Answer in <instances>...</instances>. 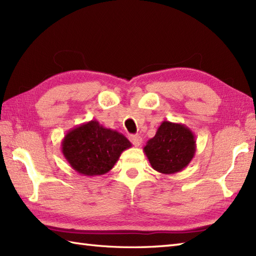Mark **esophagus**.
<instances>
[{
  "mask_svg": "<svg viewBox=\"0 0 256 256\" xmlns=\"http://www.w3.org/2000/svg\"><path fill=\"white\" fill-rule=\"evenodd\" d=\"M130 140H131L132 144L134 146H136V148L142 144V138H140V135H131V136H130Z\"/></svg>",
  "mask_w": 256,
  "mask_h": 256,
  "instance_id": "obj_1",
  "label": "esophagus"
}]
</instances>
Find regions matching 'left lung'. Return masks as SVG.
Segmentation results:
<instances>
[{
    "label": "left lung",
    "mask_w": 256,
    "mask_h": 256,
    "mask_svg": "<svg viewBox=\"0 0 256 256\" xmlns=\"http://www.w3.org/2000/svg\"><path fill=\"white\" fill-rule=\"evenodd\" d=\"M153 170L172 175L186 168L196 153V140L192 130L182 123L162 122L153 138L144 146Z\"/></svg>",
    "instance_id": "left-lung-1"
}]
</instances>
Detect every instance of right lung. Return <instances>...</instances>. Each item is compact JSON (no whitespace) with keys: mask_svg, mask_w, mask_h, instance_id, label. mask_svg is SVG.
<instances>
[{"mask_svg":"<svg viewBox=\"0 0 256 256\" xmlns=\"http://www.w3.org/2000/svg\"><path fill=\"white\" fill-rule=\"evenodd\" d=\"M132 146L123 134L92 120L64 135L62 152L74 170L84 176L110 172L125 150Z\"/></svg>","mask_w":256,"mask_h":256,"instance_id":"obj_1","label":"right lung"}]
</instances>
